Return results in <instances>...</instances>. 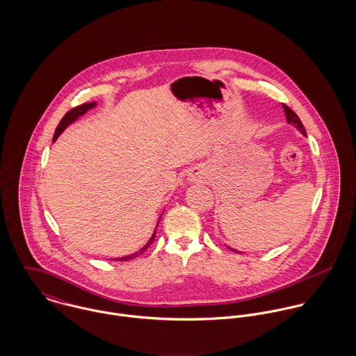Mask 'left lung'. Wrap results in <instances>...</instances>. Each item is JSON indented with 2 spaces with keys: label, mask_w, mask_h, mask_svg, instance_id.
<instances>
[{
  "label": "left lung",
  "mask_w": 356,
  "mask_h": 356,
  "mask_svg": "<svg viewBox=\"0 0 356 356\" xmlns=\"http://www.w3.org/2000/svg\"><path fill=\"white\" fill-rule=\"evenodd\" d=\"M284 109H285V115H286V120H288V123H292V124H295L296 127H298V130L303 134V136H307L305 134V126H303V123H302V120H300V118L288 106V105H285L284 104ZM229 250H232V251H234V252H237V254H241V252H238V251H236V250H233V248H230L229 247Z\"/></svg>",
  "instance_id": "obj_1"
}]
</instances>
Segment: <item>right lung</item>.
I'll list each match as a JSON object with an SVG mask.
<instances>
[{
    "label": "right lung",
    "mask_w": 356,
    "mask_h": 356,
    "mask_svg": "<svg viewBox=\"0 0 356 356\" xmlns=\"http://www.w3.org/2000/svg\"><path fill=\"white\" fill-rule=\"evenodd\" d=\"M93 106H96V102H85V104L78 105V106L72 108L71 111H68V112L63 116V119L60 120V123H58V126H57V129H56V131H54L53 141H56V140H57V137L64 131V129H65L68 124H71L74 120H76L81 115L86 113V111H88V109H90V108H93ZM159 222H160V219H159ZM159 222H157V225H159ZM156 229H157V226H156ZM156 229H154V232H153L151 240H149V241L147 243V245H144L138 252L127 254V256H123V257H119V259H115V260H122V261H123V260H131V259H136L137 256L144 254V252L148 250V247L152 244L153 240H154V237H156Z\"/></svg>",
    "instance_id": "add662e5"
}]
</instances>
